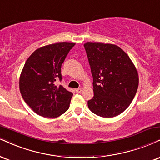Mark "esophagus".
Wrapping results in <instances>:
<instances>
[{
  "mask_svg": "<svg viewBox=\"0 0 160 160\" xmlns=\"http://www.w3.org/2000/svg\"><path fill=\"white\" fill-rule=\"evenodd\" d=\"M75 92H76L77 93H80V92H82V88H77V89H75Z\"/></svg>",
  "mask_w": 160,
  "mask_h": 160,
  "instance_id": "esophagus-1",
  "label": "esophagus"
}]
</instances>
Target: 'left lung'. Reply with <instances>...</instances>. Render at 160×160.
I'll return each instance as SVG.
<instances>
[{"instance_id": "left-lung-1", "label": "left lung", "mask_w": 160, "mask_h": 160, "mask_svg": "<svg viewBox=\"0 0 160 160\" xmlns=\"http://www.w3.org/2000/svg\"><path fill=\"white\" fill-rule=\"evenodd\" d=\"M84 48L93 77L94 97L88 101V108L103 118L120 115L137 92L136 66L129 56L113 44L86 42Z\"/></svg>"}]
</instances>
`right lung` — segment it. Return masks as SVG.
<instances>
[{
	"label": "right lung",
	"instance_id": "1",
	"mask_svg": "<svg viewBox=\"0 0 160 160\" xmlns=\"http://www.w3.org/2000/svg\"><path fill=\"white\" fill-rule=\"evenodd\" d=\"M75 43L59 42L36 49L27 59L19 89L25 103L36 114L55 118L68 110L73 93L55 81L62 80L61 66Z\"/></svg>",
	"mask_w": 160,
	"mask_h": 160
}]
</instances>
